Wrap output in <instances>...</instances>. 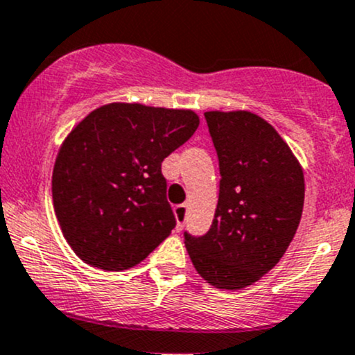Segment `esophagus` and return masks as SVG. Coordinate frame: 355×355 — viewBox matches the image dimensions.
<instances>
[{
  "label": "esophagus",
  "instance_id": "esophagus-1",
  "mask_svg": "<svg viewBox=\"0 0 355 355\" xmlns=\"http://www.w3.org/2000/svg\"><path fill=\"white\" fill-rule=\"evenodd\" d=\"M187 209H189V204H180V206L173 207L175 219H177V231L184 230L185 219H187Z\"/></svg>",
  "mask_w": 355,
  "mask_h": 355
}]
</instances>
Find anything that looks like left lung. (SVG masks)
I'll use <instances>...</instances> for the list:
<instances>
[{"label": "left lung", "mask_w": 355, "mask_h": 355, "mask_svg": "<svg viewBox=\"0 0 355 355\" xmlns=\"http://www.w3.org/2000/svg\"><path fill=\"white\" fill-rule=\"evenodd\" d=\"M219 158V200L207 234L185 233L193 267L223 291L260 281L282 259L300 226L304 173L270 124L248 110H209Z\"/></svg>", "instance_id": "1"}]
</instances>
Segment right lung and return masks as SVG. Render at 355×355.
Masks as SVG:
<instances>
[{
	"label": "right lung",
	"mask_w": 355,
	"mask_h": 355,
	"mask_svg": "<svg viewBox=\"0 0 355 355\" xmlns=\"http://www.w3.org/2000/svg\"><path fill=\"white\" fill-rule=\"evenodd\" d=\"M190 109L112 102L92 110L62 141L52 202L73 252L102 270L137 266L171 233L162 162L199 128Z\"/></svg>",
	"instance_id": "1"
}]
</instances>
